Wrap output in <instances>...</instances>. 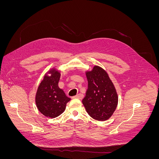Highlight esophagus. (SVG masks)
Returning a JSON list of instances; mask_svg holds the SVG:
<instances>
[{
    "label": "esophagus",
    "instance_id": "34e87169",
    "mask_svg": "<svg viewBox=\"0 0 159 159\" xmlns=\"http://www.w3.org/2000/svg\"><path fill=\"white\" fill-rule=\"evenodd\" d=\"M84 98V95L81 94V93H79L78 95H76L74 98H77V99H82Z\"/></svg>",
    "mask_w": 159,
    "mask_h": 159
}]
</instances>
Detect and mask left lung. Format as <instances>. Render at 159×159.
<instances>
[{
    "label": "left lung",
    "instance_id": "obj_1",
    "mask_svg": "<svg viewBox=\"0 0 159 159\" xmlns=\"http://www.w3.org/2000/svg\"><path fill=\"white\" fill-rule=\"evenodd\" d=\"M88 88L83 105L90 117L104 121L112 116L118 104V95L107 71L95 66L85 71Z\"/></svg>",
    "mask_w": 159,
    "mask_h": 159
}]
</instances>
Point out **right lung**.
Instances as JSON below:
<instances>
[{
	"mask_svg": "<svg viewBox=\"0 0 159 159\" xmlns=\"http://www.w3.org/2000/svg\"><path fill=\"white\" fill-rule=\"evenodd\" d=\"M61 74L53 68L45 74L38 86L35 98L36 107L45 117L55 118L63 113L70 98L59 88Z\"/></svg>",
	"mask_w": 159,
	"mask_h": 159,
	"instance_id": "1",
	"label": "right lung"
}]
</instances>
